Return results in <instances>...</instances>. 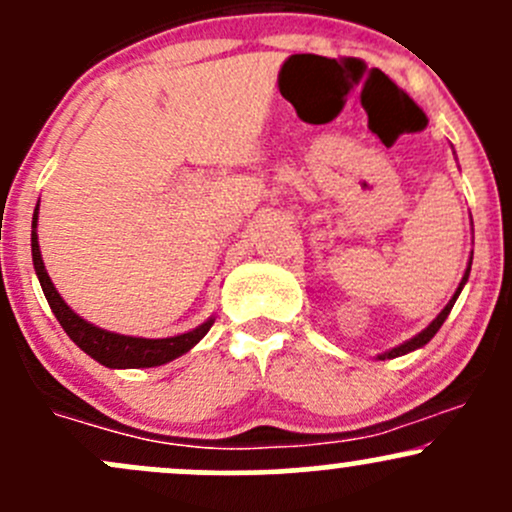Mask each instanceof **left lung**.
Instances as JSON below:
<instances>
[{
	"mask_svg": "<svg viewBox=\"0 0 512 512\" xmlns=\"http://www.w3.org/2000/svg\"><path fill=\"white\" fill-rule=\"evenodd\" d=\"M471 262H473V257H469V265H466V272H464V277H461L459 287H456L454 297H451V299H449V304H446L444 309L439 311V316H437V319H434L432 324H429L427 328H424V331H419L417 336H412L410 341L400 343V346H395V348H392V351H385V353H380V355H378L380 360H385V358H397V355H405V353H412V351H417V348L427 346V343L432 341L434 336H437V331H439V328H441V324H444V321H446V316H449V314H451V309H454V304H456V299H459L461 289H464V284L469 282V274H471Z\"/></svg>",
	"mask_w": 512,
	"mask_h": 512,
	"instance_id": "obj_1",
	"label": "left lung"
}]
</instances>
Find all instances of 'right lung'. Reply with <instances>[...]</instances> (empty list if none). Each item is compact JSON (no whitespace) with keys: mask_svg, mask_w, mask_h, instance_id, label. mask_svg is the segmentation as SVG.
Here are the masks:
<instances>
[{"mask_svg":"<svg viewBox=\"0 0 512 512\" xmlns=\"http://www.w3.org/2000/svg\"><path fill=\"white\" fill-rule=\"evenodd\" d=\"M36 225H39V206L34 211V220H31V257H34V270L39 277L43 294H46L48 306L56 314L58 324L63 331L71 336V341L80 351H85L90 358L98 360L105 368H154V365H164L169 360L179 358L191 351L208 331H211L215 316L203 321L193 331L179 333V336L169 338H137V336H122V333L105 331V328L90 324L83 316H78L71 306L63 301L61 294L53 287L51 277H48L46 267H43V257L39 250V235H36Z\"/></svg>","mask_w":512,"mask_h":512,"instance_id":"add662e5","label":"right lung"}]
</instances>
